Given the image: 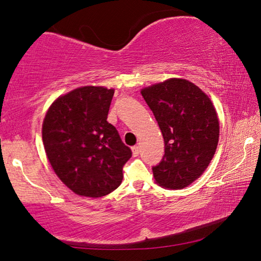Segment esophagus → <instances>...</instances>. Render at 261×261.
Wrapping results in <instances>:
<instances>
[{"label":"esophagus","mask_w":261,"mask_h":261,"mask_svg":"<svg viewBox=\"0 0 261 261\" xmlns=\"http://www.w3.org/2000/svg\"><path fill=\"white\" fill-rule=\"evenodd\" d=\"M139 153H140L139 146H134V147H132V154H134V156H138Z\"/></svg>","instance_id":"34e87169"}]
</instances>
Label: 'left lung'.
Masks as SVG:
<instances>
[{
	"label": "left lung",
	"instance_id": "8db88e82",
	"mask_svg": "<svg viewBox=\"0 0 261 261\" xmlns=\"http://www.w3.org/2000/svg\"><path fill=\"white\" fill-rule=\"evenodd\" d=\"M165 140V155L152 168L155 182L179 190L199 178L213 159L220 125L211 99L193 83L180 78L141 90Z\"/></svg>",
	"mask_w": 261,
	"mask_h": 261
}]
</instances>
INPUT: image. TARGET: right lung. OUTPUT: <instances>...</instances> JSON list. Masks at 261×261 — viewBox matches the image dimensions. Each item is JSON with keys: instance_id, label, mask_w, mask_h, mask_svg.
Instances as JSON below:
<instances>
[{"instance_id": "add662e5", "label": "right lung", "mask_w": 261, "mask_h": 261, "mask_svg": "<svg viewBox=\"0 0 261 261\" xmlns=\"http://www.w3.org/2000/svg\"><path fill=\"white\" fill-rule=\"evenodd\" d=\"M113 88L83 86L57 98L42 124L48 161L59 178L84 197L107 196L120 187L131 149L107 122Z\"/></svg>"}]
</instances>
